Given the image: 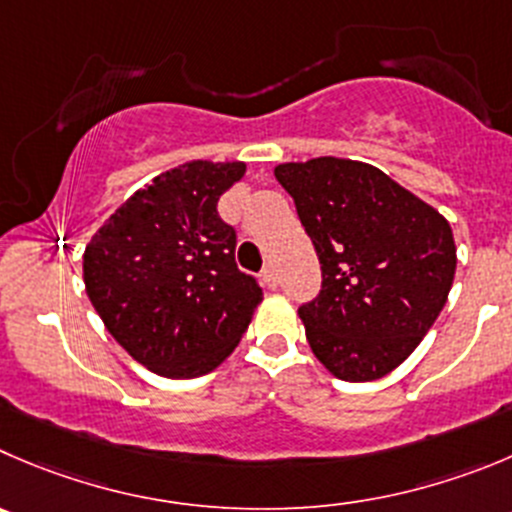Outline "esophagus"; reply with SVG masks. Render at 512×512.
Wrapping results in <instances>:
<instances>
[{
    "mask_svg": "<svg viewBox=\"0 0 512 512\" xmlns=\"http://www.w3.org/2000/svg\"><path fill=\"white\" fill-rule=\"evenodd\" d=\"M261 281H264L269 289H276V286H279V274H276L274 266H271V264L264 266V271H261Z\"/></svg>",
    "mask_w": 512,
    "mask_h": 512,
    "instance_id": "1",
    "label": "esophagus"
}]
</instances>
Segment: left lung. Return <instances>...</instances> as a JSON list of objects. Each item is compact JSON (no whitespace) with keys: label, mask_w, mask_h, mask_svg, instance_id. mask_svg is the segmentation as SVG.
<instances>
[{"label":"left lung","mask_w":512,"mask_h":512,"mask_svg":"<svg viewBox=\"0 0 512 512\" xmlns=\"http://www.w3.org/2000/svg\"><path fill=\"white\" fill-rule=\"evenodd\" d=\"M321 264L299 306L306 339L334 377L372 382L405 362L455 279V238L440 213L387 173L344 158L276 165Z\"/></svg>","instance_id":"1"}]
</instances>
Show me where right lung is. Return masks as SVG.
<instances>
[{
	"instance_id": "1",
	"label": "right lung",
	"mask_w": 512,
	"mask_h": 512,
	"mask_svg": "<svg viewBox=\"0 0 512 512\" xmlns=\"http://www.w3.org/2000/svg\"><path fill=\"white\" fill-rule=\"evenodd\" d=\"M243 163L191 160L133 193L90 238L85 289L115 342L160 377L193 379L236 349L264 299L236 266L218 198Z\"/></svg>"
}]
</instances>
